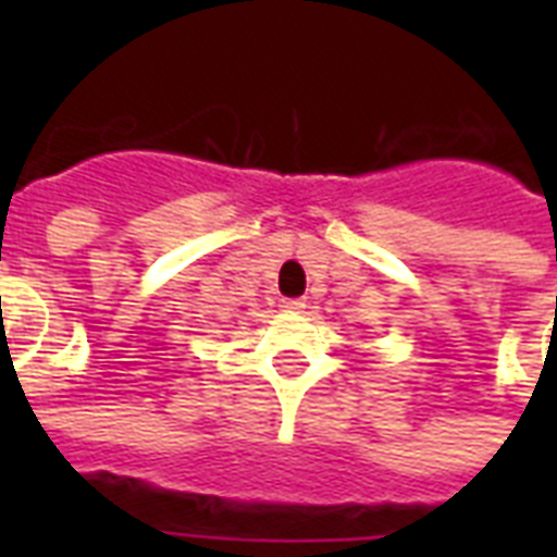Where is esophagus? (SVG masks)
I'll return each instance as SVG.
<instances>
[{
    "instance_id": "34e87169",
    "label": "esophagus",
    "mask_w": 557,
    "mask_h": 557,
    "mask_svg": "<svg viewBox=\"0 0 557 557\" xmlns=\"http://www.w3.org/2000/svg\"><path fill=\"white\" fill-rule=\"evenodd\" d=\"M283 309L300 312V309H306V300H304V297H288V300H283Z\"/></svg>"
}]
</instances>
